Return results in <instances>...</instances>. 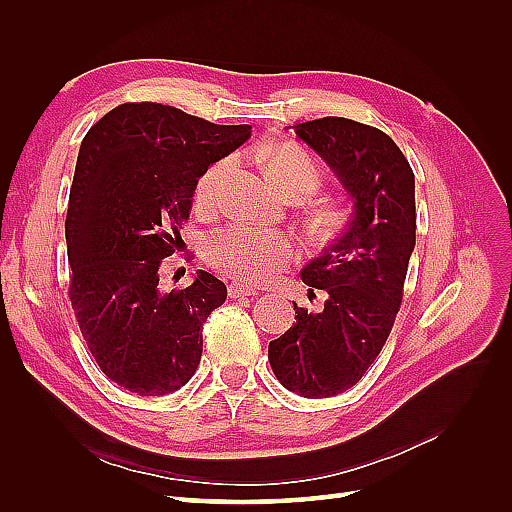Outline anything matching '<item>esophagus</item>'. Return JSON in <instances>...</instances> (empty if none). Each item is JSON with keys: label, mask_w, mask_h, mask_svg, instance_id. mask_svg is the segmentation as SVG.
Instances as JSON below:
<instances>
[{"label": "esophagus", "mask_w": 512, "mask_h": 512, "mask_svg": "<svg viewBox=\"0 0 512 512\" xmlns=\"http://www.w3.org/2000/svg\"><path fill=\"white\" fill-rule=\"evenodd\" d=\"M254 294H258V292L254 288H250V286L241 284V282H232L228 286V297L230 299H245V297H254Z\"/></svg>", "instance_id": "34e87169"}]
</instances>
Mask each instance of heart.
Here are the masks:
<instances>
[{
    "mask_svg": "<svg viewBox=\"0 0 512 512\" xmlns=\"http://www.w3.org/2000/svg\"><path fill=\"white\" fill-rule=\"evenodd\" d=\"M269 173L286 196L314 194L322 183L320 164L312 153L297 145H280L269 153ZM235 156L213 162L196 181L194 203L200 211L220 207L224 185L235 170ZM316 228L329 235L339 224V213L324 205L316 211ZM205 258L209 265L245 284H265L297 258L294 243L284 232L256 230L245 224H230L207 239Z\"/></svg>",
    "mask_w": 512,
    "mask_h": 512,
    "instance_id": "heart-1",
    "label": "heart"
}]
</instances>
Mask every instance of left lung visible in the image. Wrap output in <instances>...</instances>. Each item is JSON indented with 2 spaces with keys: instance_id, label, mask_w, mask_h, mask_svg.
I'll return each instance as SVG.
<instances>
[{
  "instance_id": "8db88e82",
  "label": "left lung",
  "mask_w": 512,
  "mask_h": 512,
  "mask_svg": "<svg viewBox=\"0 0 512 512\" xmlns=\"http://www.w3.org/2000/svg\"><path fill=\"white\" fill-rule=\"evenodd\" d=\"M294 132L354 200L348 228L301 271L309 294L327 292L322 312L294 303L297 322L269 344L275 378L292 393L322 399L359 382L389 339L416 243L414 173L374 126L322 117Z\"/></svg>"
}]
</instances>
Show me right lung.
<instances>
[{
    "label": "right lung",
    "instance_id": "1",
    "mask_svg": "<svg viewBox=\"0 0 512 512\" xmlns=\"http://www.w3.org/2000/svg\"><path fill=\"white\" fill-rule=\"evenodd\" d=\"M250 132L126 102L83 138L66 215L68 297L98 367L130 393H173L200 363L203 324L226 286L200 271L192 286L164 292L160 265L181 241L198 177Z\"/></svg>",
    "mask_w": 512,
    "mask_h": 512
}]
</instances>
